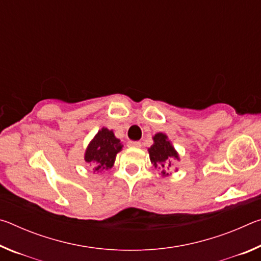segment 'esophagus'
<instances>
[{"label": "esophagus", "mask_w": 261, "mask_h": 261, "mask_svg": "<svg viewBox=\"0 0 261 261\" xmlns=\"http://www.w3.org/2000/svg\"><path fill=\"white\" fill-rule=\"evenodd\" d=\"M127 146H129V147L139 148V147L141 146V144L139 143V141H129V143H127Z\"/></svg>", "instance_id": "34e87169"}]
</instances>
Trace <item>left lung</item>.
<instances>
[{
  "instance_id": "8db88e82",
  "label": "left lung",
  "mask_w": 261,
  "mask_h": 261,
  "mask_svg": "<svg viewBox=\"0 0 261 261\" xmlns=\"http://www.w3.org/2000/svg\"><path fill=\"white\" fill-rule=\"evenodd\" d=\"M153 141L154 144L148 148L149 159H151L153 167L160 169L161 175L165 177V176L169 175L168 169L171 166L173 159L179 160L178 153L171 145L167 135L162 134V132H159L155 136H153Z\"/></svg>"
}]
</instances>
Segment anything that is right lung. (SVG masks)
<instances>
[{
  "label": "right lung",
  "instance_id": "right-lung-1",
  "mask_svg": "<svg viewBox=\"0 0 261 261\" xmlns=\"http://www.w3.org/2000/svg\"><path fill=\"white\" fill-rule=\"evenodd\" d=\"M122 147L113 130L102 127L88 144L84 159L92 167L93 173H102L114 166L116 154L122 151Z\"/></svg>",
  "mask_w": 261,
  "mask_h": 261
}]
</instances>
